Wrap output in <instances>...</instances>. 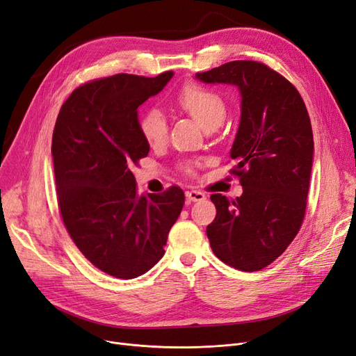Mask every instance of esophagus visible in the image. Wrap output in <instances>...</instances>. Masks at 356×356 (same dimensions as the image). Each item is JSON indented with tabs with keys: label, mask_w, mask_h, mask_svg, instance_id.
<instances>
[{
	"label": "esophagus",
	"mask_w": 356,
	"mask_h": 356,
	"mask_svg": "<svg viewBox=\"0 0 356 356\" xmlns=\"http://www.w3.org/2000/svg\"><path fill=\"white\" fill-rule=\"evenodd\" d=\"M186 200L189 202H200L205 200V195L200 191H186Z\"/></svg>",
	"instance_id": "esophagus-1"
}]
</instances>
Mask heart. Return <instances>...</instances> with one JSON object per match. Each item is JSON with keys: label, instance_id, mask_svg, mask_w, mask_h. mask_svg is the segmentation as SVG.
Instances as JSON below:
<instances>
[{"label": "heart", "instance_id": "b5f03b06", "mask_svg": "<svg viewBox=\"0 0 356 356\" xmlns=\"http://www.w3.org/2000/svg\"><path fill=\"white\" fill-rule=\"evenodd\" d=\"M175 104L205 130L218 127L226 115V104L217 92L196 83L183 86L175 98ZM167 130L165 117L158 110H148L142 115L140 131L149 145L164 142Z\"/></svg>", "mask_w": 356, "mask_h": 356}]
</instances>
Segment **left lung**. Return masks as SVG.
<instances>
[{
    "instance_id": "left-lung-1",
    "label": "left lung",
    "mask_w": 356,
    "mask_h": 356,
    "mask_svg": "<svg viewBox=\"0 0 356 356\" xmlns=\"http://www.w3.org/2000/svg\"><path fill=\"white\" fill-rule=\"evenodd\" d=\"M204 83H226L241 94V122L230 149L243 193L217 208L207 236L218 259L258 271L277 259L305 216L314 158L311 120L296 88L258 61H230L196 73Z\"/></svg>"
}]
</instances>
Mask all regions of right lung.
Wrapping results in <instances>:
<instances>
[{
	"label": "right lung",
	"instance_id": "1",
	"mask_svg": "<svg viewBox=\"0 0 356 356\" xmlns=\"http://www.w3.org/2000/svg\"><path fill=\"white\" fill-rule=\"evenodd\" d=\"M114 74L72 92L58 113L51 154L58 207L85 258L117 279H135L164 255L185 193L138 195L130 167L149 152L138 108L173 77Z\"/></svg>",
	"mask_w": 356,
	"mask_h": 356
}]
</instances>
